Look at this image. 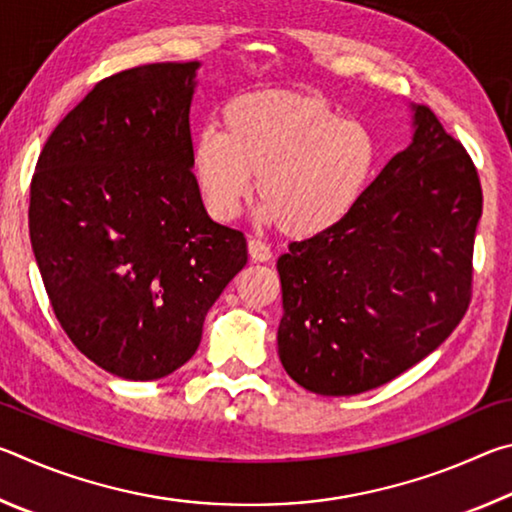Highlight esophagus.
<instances>
[{"label":"esophagus","instance_id":"34e87169","mask_svg":"<svg viewBox=\"0 0 512 512\" xmlns=\"http://www.w3.org/2000/svg\"><path fill=\"white\" fill-rule=\"evenodd\" d=\"M248 255L253 262H268V259L273 257L271 248H268L264 241H259V239H248Z\"/></svg>","mask_w":512,"mask_h":512}]
</instances>
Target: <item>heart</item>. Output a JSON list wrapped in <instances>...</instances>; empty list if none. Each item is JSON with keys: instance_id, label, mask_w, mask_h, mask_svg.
Here are the masks:
<instances>
[{"instance_id": "heart-1", "label": "heart", "mask_w": 512, "mask_h": 512, "mask_svg": "<svg viewBox=\"0 0 512 512\" xmlns=\"http://www.w3.org/2000/svg\"><path fill=\"white\" fill-rule=\"evenodd\" d=\"M377 160L375 137L361 121L293 90L230 99L221 133L205 128L192 144L194 183L214 219H235L257 176L259 216L291 239L339 225L366 194Z\"/></svg>"}]
</instances>
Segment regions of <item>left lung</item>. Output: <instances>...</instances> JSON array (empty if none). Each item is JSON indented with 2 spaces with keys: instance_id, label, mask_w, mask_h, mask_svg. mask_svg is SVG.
Returning <instances> with one entry per match:
<instances>
[{
  "instance_id": "left-lung-1",
  "label": "left lung",
  "mask_w": 512,
  "mask_h": 512,
  "mask_svg": "<svg viewBox=\"0 0 512 512\" xmlns=\"http://www.w3.org/2000/svg\"><path fill=\"white\" fill-rule=\"evenodd\" d=\"M411 110V144L357 207L277 259V352L311 393L343 397L386 384L436 350L470 305L479 173L427 106Z\"/></svg>"
}]
</instances>
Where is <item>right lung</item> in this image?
<instances>
[{
  "mask_svg": "<svg viewBox=\"0 0 512 512\" xmlns=\"http://www.w3.org/2000/svg\"><path fill=\"white\" fill-rule=\"evenodd\" d=\"M198 65L99 81L49 135L31 180V246L60 327L133 381L194 357L207 311L248 262L246 237L207 216L192 176Z\"/></svg>",
  "mask_w": 512,
  "mask_h": 512,
  "instance_id": "obj_1",
  "label": "right lung"
}]
</instances>
